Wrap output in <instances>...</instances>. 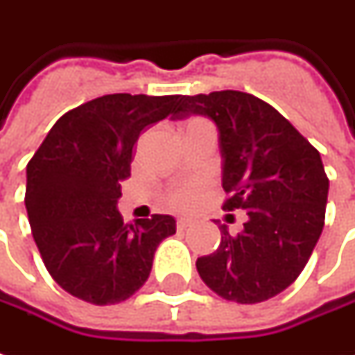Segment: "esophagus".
<instances>
[{"mask_svg":"<svg viewBox=\"0 0 355 355\" xmlns=\"http://www.w3.org/2000/svg\"><path fill=\"white\" fill-rule=\"evenodd\" d=\"M188 227H190V220H188V219H178L177 220V229L178 230H186Z\"/></svg>","mask_w":355,"mask_h":355,"instance_id":"esophagus-1","label":"esophagus"}]
</instances>
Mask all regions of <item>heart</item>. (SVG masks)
<instances>
[{
  "mask_svg": "<svg viewBox=\"0 0 355 355\" xmlns=\"http://www.w3.org/2000/svg\"><path fill=\"white\" fill-rule=\"evenodd\" d=\"M167 203L178 211H190L198 203V184L177 186V188L169 190Z\"/></svg>",
  "mask_w": 355,
  "mask_h": 355,
  "instance_id": "1",
  "label": "heart"
}]
</instances>
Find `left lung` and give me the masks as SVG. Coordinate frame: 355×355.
Wrapping results in <instances>:
<instances>
[{"mask_svg": "<svg viewBox=\"0 0 355 355\" xmlns=\"http://www.w3.org/2000/svg\"><path fill=\"white\" fill-rule=\"evenodd\" d=\"M205 115L219 128L225 211L244 209V230L220 225L219 248L198 257L220 298L259 304L304 271L321 236L329 178L321 155L267 101L236 90L180 96L173 119Z\"/></svg>", "mask_w": 355, "mask_h": 355, "instance_id": "1", "label": "left lung"}]
</instances>
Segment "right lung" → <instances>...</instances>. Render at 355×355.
<instances>
[{"label":"right lung","mask_w":355,"mask_h":355,"mask_svg":"<svg viewBox=\"0 0 355 355\" xmlns=\"http://www.w3.org/2000/svg\"><path fill=\"white\" fill-rule=\"evenodd\" d=\"M178 96L109 94L67 111L26 165L24 205L51 279L96 306L128 300L152 271L171 215L125 223L121 180L146 126L163 121Z\"/></svg>","instance_id":"obj_1"}]
</instances>
